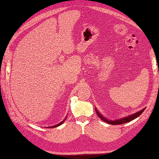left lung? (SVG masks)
Masks as SVG:
<instances>
[{
    "label": "left lung",
    "mask_w": 159,
    "mask_h": 159,
    "mask_svg": "<svg viewBox=\"0 0 159 159\" xmlns=\"http://www.w3.org/2000/svg\"><path fill=\"white\" fill-rule=\"evenodd\" d=\"M144 110H145V108H143V110L138 111V112H137L136 113H134V114H133V115H129V116H125V117H124V118L115 119V120H111V119H107V118H105V116H103V115H102L101 114L98 112V110H97L96 108L95 107V110H96V112L97 115L98 116V117H100V119H102V121H104L106 122V123L110 124H112V125L122 124L128 123V122H129L130 121L134 120L135 119L138 117V116H140L141 114L144 112Z\"/></svg>",
    "instance_id": "obj_1"
}]
</instances>
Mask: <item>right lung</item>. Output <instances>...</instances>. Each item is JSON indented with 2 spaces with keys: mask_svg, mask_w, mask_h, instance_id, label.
<instances>
[{
  "mask_svg": "<svg viewBox=\"0 0 159 159\" xmlns=\"http://www.w3.org/2000/svg\"><path fill=\"white\" fill-rule=\"evenodd\" d=\"M66 118H67V116H66V117L65 119H63V120L62 121H61L59 124H57V125H54V126H49V127H47V128H49V129H52V128H56V127H57V126H59L60 125H61V124H62L63 123L64 121H65L66 119ZM45 128H46V127H45Z\"/></svg>",
  "mask_w": 159,
  "mask_h": 159,
  "instance_id": "right-lung-1",
  "label": "right lung"
}]
</instances>
